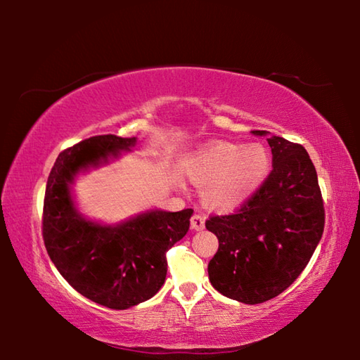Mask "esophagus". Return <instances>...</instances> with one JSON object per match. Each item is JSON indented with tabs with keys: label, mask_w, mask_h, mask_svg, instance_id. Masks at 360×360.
I'll list each match as a JSON object with an SVG mask.
<instances>
[{
	"label": "esophagus",
	"mask_w": 360,
	"mask_h": 360,
	"mask_svg": "<svg viewBox=\"0 0 360 360\" xmlns=\"http://www.w3.org/2000/svg\"><path fill=\"white\" fill-rule=\"evenodd\" d=\"M191 227L193 230H203L205 229V216L202 214H193L191 217Z\"/></svg>",
	"instance_id": "esophagus-1"
}]
</instances>
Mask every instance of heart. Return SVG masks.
Returning <instances> with one entry per match:
<instances>
[{"label": "heart", "mask_w": 360, "mask_h": 360, "mask_svg": "<svg viewBox=\"0 0 360 360\" xmlns=\"http://www.w3.org/2000/svg\"><path fill=\"white\" fill-rule=\"evenodd\" d=\"M270 154L260 144L214 143L187 163L193 184L202 186L203 202L214 210H233L255 193L270 173Z\"/></svg>", "instance_id": "heart-1"}]
</instances>
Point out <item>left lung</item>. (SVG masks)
Masks as SVG:
<instances>
[{
  "label": "left lung",
  "mask_w": 360,
  "mask_h": 360,
  "mask_svg": "<svg viewBox=\"0 0 360 360\" xmlns=\"http://www.w3.org/2000/svg\"><path fill=\"white\" fill-rule=\"evenodd\" d=\"M254 135H268L254 130ZM271 172L231 214L210 216L219 240L208 264L212 288L241 303L281 294L308 265L324 231L326 211L318 174L302 144L268 136Z\"/></svg>",
  "instance_id": "obj_1"
}]
</instances>
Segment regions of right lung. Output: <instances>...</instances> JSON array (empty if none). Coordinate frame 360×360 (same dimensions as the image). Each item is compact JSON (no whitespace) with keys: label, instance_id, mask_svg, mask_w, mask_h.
Segmentation results:
<instances>
[{"label":"right lung","instance_id":"obj_1","mask_svg":"<svg viewBox=\"0 0 360 360\" xmlns=\"http://www.w3.org/2000/svg\"><path fill=\"white\" fill-rule=\"evenodd\" d=\"M135 143L136 138L100 135L60 152L42 208V238L60 275L79 294L111 309L131 308L160 290L167 251L184 238L193 212L155 210L115 227L79 214L70 192L76 173Z\"/></svg>","mask_w":360,"mask_h":360}]
</instances>
